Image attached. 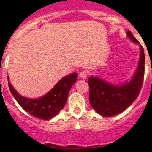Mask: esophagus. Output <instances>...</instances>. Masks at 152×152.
<instances>
[{"mask_svg": "<svg viewBox=\"0 0 152 152\" xmlns=\"http://www.w3.org/2000/svg\"><path fill=\"white\" fill-rule=\"evenodd\" d=\"M88 72H87V71H81V72H80V77H81V78H86V77H88Z\"/></svg>", "mask_w": 152, "mask_h": 152, "instance_id": "obj_1", "label": "esophagus"}]
</instances>
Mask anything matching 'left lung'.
I'll return each instance as SVG.
<instances>
[{
  "label": "left lung",
  "mask_w": 152,
  "mask_h": 152,
  "mask_svg": "<svg viewBox=\"0 0 152 152\" xmlns=\"http://www.w3.org/2000/svg\"><path fill=\"white\" fill-rule=\"evenodd\" d=\"M127 36L135 43L139 44L129 30L127 31ZM145 61L144 49L140 45V58L136 72L129 82L122 85H114L94 76L88 78L90 103L96 113L107 117L116 116L135 101L143 84Z\"/></svg>",
  "instance_id": "8db88e82"
}]
</instances>
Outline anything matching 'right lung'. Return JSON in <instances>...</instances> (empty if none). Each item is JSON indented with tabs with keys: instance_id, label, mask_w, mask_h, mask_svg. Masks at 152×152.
Instances as JSON below:
<instances>
[{
	"instance_id": "obj_1",
	"label": "right lung",
	"mask_w": 152,
	"mask_h": 152,
	"mask_svg": "<svg viewBox=\"0 0 152 152\" xmlns=\"http://www.w3.org/2000/svg\"><path fill=\"white\" fill-rule=\"evenodd\" d=\"M77 74L68 75L56 84L49 92L38 99L23 97L14 90L8 79V86L13 97L20 107L33 116L42 119H50L56 116L64 107L70 89L77 80Z\"/></svg>"
}]
</instances>
